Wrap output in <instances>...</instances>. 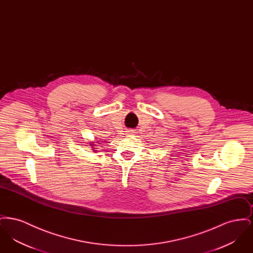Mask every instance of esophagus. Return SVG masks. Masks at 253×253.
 I'll return each mask as SVG.
<instances>
[{"mask_svg": "<svg viewBox=\"0 0 253 253\" xmlns=\"http://www.w3.org/2000/svg\"><path fill=\"white\" fill-rule=\"evenodd\" d=\"M132 133H133V131H132V130H128V131H126V134H128V135H132Z\"/></svg>", "mask_w": 253, "mask_h": 253, "instance_id": "1", "label": "esophagus"}]
</instances>
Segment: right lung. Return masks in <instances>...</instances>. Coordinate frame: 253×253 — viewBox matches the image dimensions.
Listing matches in <instances>:
<instances>
[{
    "label": "right lung",
    "mask_w": 253,
    "mask_h": 253,
    "mask_svg": "<svg viewBox=\"0 0 253 253\" xmlns=\"http://www.w3.org/2000/svg\"><path fill=\"white\" fill-rule=\"evenodd\" d=\"M98 144H101V143H100V141H97L96 139L95 141H90V142H89V146H91L90 148H92V151H93V152H98V151H97L98 148H96V147H98Z\"/></svg>",
    "instance_id": "right-lung-1"
}]
</instances>
